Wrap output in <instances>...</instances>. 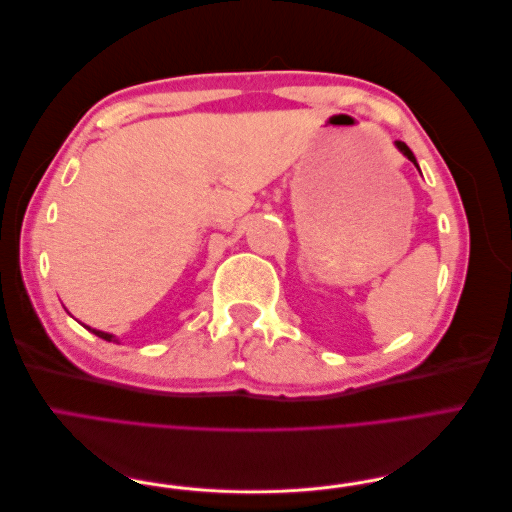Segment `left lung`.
<instances>
[{
	"label": "left lung",
	"instance_id": "obj_1",
	"mask_svg": "<svg viewBox=\"0 0 512 512\" xmlns=\"http://www.w3.org/2000/svg\"><path fill=\"white\" fill-rule=\"evenodd\" d=\"M395 145H397V149H399L401 153H404V156H406V158H408V160H410V162H412V164L418 168V164H416V158H414V153L410 151V147H408L406 143H401V141H397Z\"/></svg>",
	"mask_w": 512,
	"mask_h": 512
}]
</instances>
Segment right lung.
Here are the masks:
<instances>
[{"label": "right lung", "mask_w": 512, "mask_h": 512, "mask_svg": "<svg viewBox=\"0 0 512 512\" xmlns=\"http://www.w3.org/2000/svg\"><path fill=\"white\" fill-rule=\"evenodd\" d=\"M89 329V327H87ZM91 333H94V335H98V337H102V339H106V342H117V339H115V335H111V333H104V331H96V329H89Z\"/></svg>", "instance_id": "add662e5"}]
</instances>
